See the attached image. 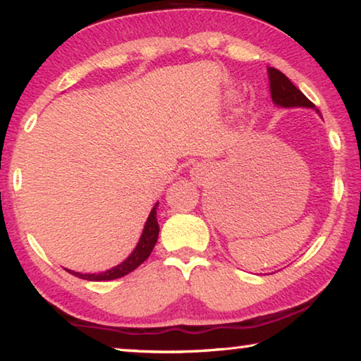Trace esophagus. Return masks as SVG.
<instances>
[{
	"mask_svg": "<svg viewBox=\"0 0 361 361\" xmlns=\"http://www.w3.org/2000/svg\"><path fill=\"white\" fill-rule=\"evenodd\" d=\"M209 175H212V169H209V166L205 162L194 164L192 169H191V178H192L194 183H197V185L207 183V180L209 178Z\"/></svg>",
	"mask_w": 361,
	"mask_h": 361,
	"instance_id": "1",
	"label": "esophagus"
}]
</instances>
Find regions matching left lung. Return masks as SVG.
Wrapping results in <instances>:
<instances>
[{"instance_id":"1","label":"left lung","mask_w":361,"mask_h":361,"mask_svg":"<svg viewBox=\"0 0 361 361\" xmlns=\"http://www.w3.org/2000/svg\"><path fill=\"white\" fill-rule=\"evenodd\" d=\"M268 78H270V91H271L273 104H276L278 107L314 109L320 115L319 110L314 107V104L307 99V97L301 93L297 87H295V85L283 74V72L274 68H268Z\"/></svg>"}]
</instances>
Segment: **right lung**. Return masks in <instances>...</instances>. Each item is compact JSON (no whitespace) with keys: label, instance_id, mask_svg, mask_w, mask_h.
I'll return each mask as SVG.
<instances>
[{"label":"right lung","instance_id":"add662e5","mask_svg":"<svg viewBox=\"0 0 361 361\" xmlns=\"http://www.w3.org/2000/svg\"><path fill=\"white\" fill-rule=\"evenodd\" d=\"M158 205L159 202H156V205L153 207L152 212H149L145 226H143V232L140 235L139 243H137V246L134 247V251L129 254V257L124 259L120 265H116L102 273H78L72 270H68V271L77 278H82L87 281H112V279L126 276L128 273L134 271L137 267L142 265L143 262L149 257L156 241H158L159 224H158V219H156V209H158Z\"/></svg>","mask_w":361,"mask_h":361}]
</instances>
